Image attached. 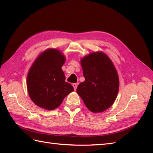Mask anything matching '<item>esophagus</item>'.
Instances as JSON below:
<instances>
[{
	"mask_svg": "<svg viewBox=\"0 0 153 153\" xmlns=\"http://www.w3.org/2000/svg\"><path fill=\"white\" fill-rule=\"evenodd\" d=\"M72 85H73V87H74V90H76V89H77V84L76 83H73L72 84Z\"/></svg>",
	"mask_w": 153,
	"mask_h": 153,
	"instance_id": "34e87169",
	"label": "esophagus"
}]
</instances>
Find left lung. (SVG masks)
<instances>
[{"mask_svg": "<svg viewBox=\"0 0 153 153\" xmlns=\"http://www.w3.org/2000/svg\"><path fill=\"white\" fill-rule=\"evenodd\" d=\"M85 81L77 93L92 112H101L114 102L119 89V77L112 62L102 52L92 53L81 60Z\"/></svg>", "mask_w": 153, "mask_h": 153, "instance_id": "8db88e82", "label": "left lung"}]
</instances>
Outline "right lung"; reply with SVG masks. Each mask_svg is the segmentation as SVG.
<instances>
[{"label":"right lung","mask_w":153,"mask_h":153,"mask_svg":"<svg viewBox=\"0 0 153 153\" xmlns=\"http://www.w3.org/2000/svg\"><path fill=\"white\" fill-rule=\"evenodd\" d=\"M65 56L57 49L49 48L39 56L32 65L27 77L29 95L35 105L46 110L59 106L64 99L74 91L65 82L62 66Z\"/></svg>","instance_id":"add662e5"}]
</instances>
